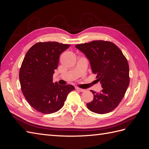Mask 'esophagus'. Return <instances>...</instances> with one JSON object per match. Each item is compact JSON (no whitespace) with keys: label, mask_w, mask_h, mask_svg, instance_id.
<instances>
[{"label":"esophagus","mask_w":149,"mask_h":149,"mask_svg":"<svg viewBox=\"0 0 149 149\" xmlns=\"http://www.w3.org/2000/svg\"><path fill=\"white\" fill-rule=\"evenodd\" d=\"M76 89H77L78 91H80V92H84L85 91V89H81V88H79L78 87H76Z\"/></svg>","instance_id":"esophagus-1"}]
</instances>
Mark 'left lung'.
<instances>
[{"label":"left lung","instance_id":"8db88e82","mask_svg":"<svg viewBox=\"0 0 149 149\" xmlns=\"http://www.w3.org/2000/svg\"><path fill=\"white\" fill-rule=\"evenodd\" d=\"M90 61L93 73L102 84L100 93L91 90L93 100L86 104L91 111L104 114L118 107L124 97L130 82L127 59L114 43L96 40L75 46Z\"/></svg>","mask_w":149,"mask_h":149}]
</instances>
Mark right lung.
I'll return each mask as SVG.
<instances>
[{
  "label": "right lung",
  "mask_w": 149,
  "mask_h": 149,
  "mask_svg": "<svg viewBox=\"0 0 149 149\" xmlns=\"http://www.w3.org/2000/svg\"><path fill=\"white\" fill-rule=\"evenodd\" d=\"M70 45L56 42H38L26 53L19 71L22 91L33 108L43 114H52L63 106L73 85L53 82L60 55Z\"/></svg>",
  "instance_id": "add662e5"
}]
</instances>
